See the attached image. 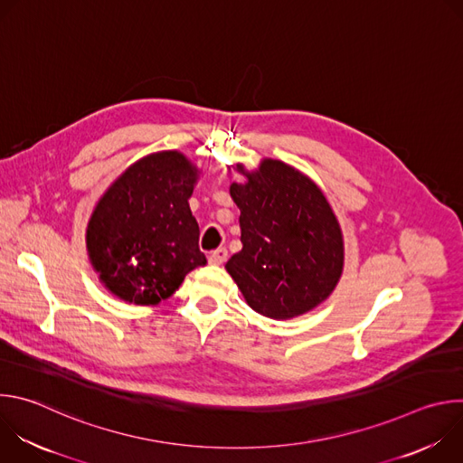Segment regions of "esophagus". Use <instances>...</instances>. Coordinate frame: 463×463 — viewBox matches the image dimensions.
Segmentation results:
<instances>
[{
	"label": "esophagus",
	"instance_id": "esophagus-1",
	"mask_svg": "<svg viewBox=\"0 0 463 463\" xmlns=\"http://www.w3.org/2000/svg\"><path fill=\"white\" fill-rule=\"evenodd\" d=\"M227 260V249H216L209 254V263H213V266H222V263Z\"/></svg>",
	"mask_w": 463,
	"mask_h": 463
}]
</instances>
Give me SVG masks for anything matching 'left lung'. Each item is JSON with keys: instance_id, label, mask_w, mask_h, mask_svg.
Masks as SVG:
<instances>
[{"instance_id": "left-lung-1", "label": "left lung", "mask_w": 463, "mask_h": 463, "mask_svg": "<svg viewBox=\"0 0 463 463\" xmlns=\"http://www.w3.org/2000/svg\"><path fill=\"white\" fill-rule=\"evenodd\" d=\"M231 184L240 209L241 250L225 269L247 304L275 320L298 317L332 293L345 247L339 222L320 188L293 166L266 159Z\"/></svg>"}]
</instances>
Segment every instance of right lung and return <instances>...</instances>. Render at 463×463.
Masks as SVG:
<instances>
[{
	"label": "right lung",
	"instance_id": "obj_1",
	"mask_svg": "<svg viewBox=\"0 0 463 463\" xmlns=\"http://www.w3.org/2000/svg\"><path fill=\"white\" fill-rule=\"evenodd\" d=\"M197 170L179 152L131 165L102 195L90 225L88 250L104 286L118 298L150 306L168 298L207 258L190 213Z\"/></svg>",
	"mask_w": 463,
	"mask_h": 463
}]
</instances>
